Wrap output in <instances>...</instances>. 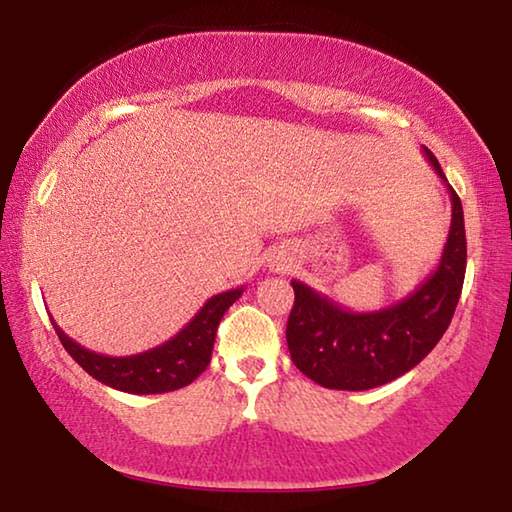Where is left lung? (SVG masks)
<instances>
[{"instance_id":"1","label":"left lung","mask_w":512,"mask_h":512,"mask_svg":"<svg viewBox=\"0 0 512 512\" xmlns=\"http://www.w3.org/2000/svg\"><path fill=\"white\" fill-rule=\"evenodd\" d=\"M424 158L452 198L443 257L409 296L377 311H350L323 293L291 280L296 302L287 323V343L296 368L334 391H368L418 366L443 339L461 298L467 262L463 205L427 146Z\"/></svg>"}]
</instances>
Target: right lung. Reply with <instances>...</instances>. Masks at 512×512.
Masks as SVG:
<instances>
[{"mask_svg":"<svg viewBox=\"0 0 512 512\" xmlns=\"http://www.w3.org/2000/svg\"><path fill=\"white\" fill-rule=\"evenodd\" d=\"M241 293H244V287L212 296L201 311L167 343L133 354V357H108V354L85 350L81 343L69 339L63 329L56 325L54 318H49L69 357L79 363L88 375L101 381V384L117 388V391L155 395L178 391V388L192 384L210 366L216 327H219L223 314L230 309L232 302L239 300Z\"/></svg>","mask_w":512,"mask_h":512,"instance_id":"obj_1","label":"right lung"}]
</instances>
